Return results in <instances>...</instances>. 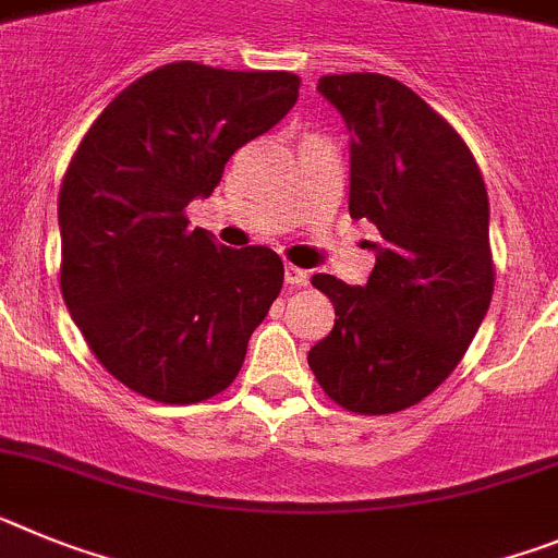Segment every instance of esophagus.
I'll return each instance as SVG.
<instances>
[{"mask_svg": "<svg viewBox=\"0 0 558 558\" xmlns=\"http://www.w3.org/2000/svg\"><path fill=\"white\" fill-rule=\"evenodd\" d=\"M286 283L289 286H308V272L306 269H300V266L286 264Z\"/></svg>", "mask_w": 558, "mask_h": 558, "instance_id": "obj_1", "label": "esophagus"}]
</instances>
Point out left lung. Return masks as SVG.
Instances as JSON below:
<instances>
[{
	"label": "left lung",
	"mask_w": 558,
	"mask_h": 558,
	"mask_svg": "<svg viewBox=\"0 0 558 558\" xmlns=\"http://www.w3.org/2000/svg\"><path fill=\"white\" fill-rule=\"evenodd\" d=\"M317 89L351 132V219L381 241L365 286L312 278L337 319L308 367L351 413H399L458 367L488 312L486 185L460 134L396 77L323 75Z\"/></svg>",
	"instance_id": "8db88e82"
}]
</instances>
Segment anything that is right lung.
<instances>
[{"instance_id":"right-lung-1","label":"right lung","mask_w":558,"mask_h":558,"mask_svg":"<svg viewBox=\"0 0 558 558\" xmlns=\"http://www.w3.org/2000/svg\"><path fill=\"white\" fill-rule=\"evenodd\" d=\"M292 72L177 61L137 77L89 125L58 193L61 294L100 365L134 393L196 404L239 376L283 286L269 246L230 250L185 207L241 145L298 104Z\"/></svg>"}]
</instances>
